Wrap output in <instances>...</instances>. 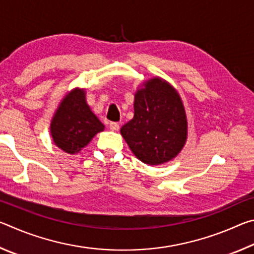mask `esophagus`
<instances>
[{"label":"esophagus","mask_w":254,"mask_h":254,"mask_svg":"<svg viewBox=\"0 0 254 254\" xmlns=\"http://www.w3.org/2000/svg\"><path fill=\"white\" fill-rule=\"evenodd\" d=\"M120 128V124L117 122H111L110 123V130L112 131H119Z\"/></svg>","instance_id":"1"}]
</instances>
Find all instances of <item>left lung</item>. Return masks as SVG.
Instances as JSON below:
<instances>
[{"mask_svg": "<svg viewBox=\"0 0 254 254\" xmlns=\"http://www.w3.org/2000/svg\"><path fill=\"white\" fill-rule=\"evenodd\" d=\"M134 117L121 135L143 163L158 166L173 160L187 141V115L179 93L161 77L144 80L134 94Z\"/></svg>", "mask_w": 254, "mask_h": 254, "instance_id": "8db88e82", "label": "left lung"}]
</instances>
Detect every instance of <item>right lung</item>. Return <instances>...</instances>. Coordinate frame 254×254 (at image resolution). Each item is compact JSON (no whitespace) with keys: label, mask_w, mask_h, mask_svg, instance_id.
<instances>
[{"label":"right lung","mask_w":254,"mask_h":254,"mask_svg":"<svg viewBox=\"0 0 254 254\" xmlns=\"http://www.w3.org/2000/svg\"><path fill=\"white\" fill-rule=\"evenodd\" d=\"M104 128L86 102L85 88L79 87L64 96L50 122L55 145L68 154L78 153Z\"/></svg>","instance_id":"obj_1"}]
</instances>
